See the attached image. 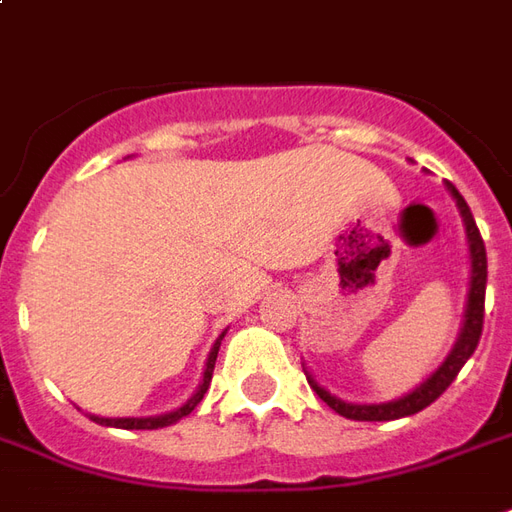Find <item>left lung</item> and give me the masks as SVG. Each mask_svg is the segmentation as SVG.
Masks as SVG:
<instances>
[{
	"mask_svg": "<svg viewBox=\"0 0 512 512\" xmlns=\"http://www.w3.org/2000/svg\"><path fill=\"white\" fill-rule=\"evenodd\" d=\"M446 191L455 199L457 210H460V219L466 227V241H468V263H471V277H468V296H466V313H463V324L457 332V341L452 346V352L443 357V363L424 382H418L413 391H407L399 399L391 402H374V405H360V402H346L338 399L335 393H330L324 385H318L316 377L305 368L307 382L310 388L318 393V399H324L327 405L341 413L343 418H355V421H393V418L413 416L418 410L430 407L438 396H441L452 382H455L457 371L466 366V360L474 355L477 343L482 335V318H485V282H488V257H485V244H482V235L477 230V221L468 210L466 199L460 196L452 182H446Z\"/></svg>",
	"mask_w": 512,
	"mask_h": 512,
	"instance_id": "obj_1",
	"label": "left lung"
}]
</instances>
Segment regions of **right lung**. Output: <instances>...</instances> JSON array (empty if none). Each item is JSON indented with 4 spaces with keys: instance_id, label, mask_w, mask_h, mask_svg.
Listing matches in <instances>:
<instances>
[{
    "instance_id": "add662e5",
    "label": "right lung",
    "mask_w": 512,
    "mask_h": 512,
    "mask_svg": "<svg viewBox=\"0 0 512 512\" xmlns=\"http://www.w3.org/2000/svg\"><path fill=\"white\" fill-rule=\"evenodd\" d=\"M224 341V332H221L216 343H213V349H210V355H207L205 363V374H202V382L196 385L194 396L180 405L177 410H169V413H160V416H146V418H105V416H91V421L96 424H102V427H119V430H160V427H171V424H177L180 418H185L191 410H194L199 402H202V396L210 388V380H213V368H216V357H219V346Z\"/></svg>"
}]
</instances>
